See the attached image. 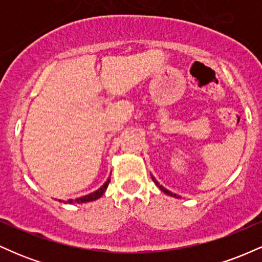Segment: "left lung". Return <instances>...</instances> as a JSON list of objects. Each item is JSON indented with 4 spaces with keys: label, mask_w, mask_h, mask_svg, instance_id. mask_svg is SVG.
<instances>
[{
    "label": "left lung",
    "mask_w": 262,
    "mask_h": 262,
    "mask_svg": "<svg viewBox=\"0 0 262 262\" xmlns=\"http://www.w3.org/2000/svg\"><path fill=\"white\" fill-rule=\"evenodd\" d=\"M151 179H152V181H154V182L156 183V186H158V187H159V188H160L162 192H165V193H166V194H170V196H172V197H179V196H177V194H175V193H172V192H170V191H167V189H166V188H164V187H162V186H160V185H159V183H158V181H156V180H155V179H154V177H152V176H151Z\"/></svg>",
    "instance_id": "left-lung-1"
}]
</instances>
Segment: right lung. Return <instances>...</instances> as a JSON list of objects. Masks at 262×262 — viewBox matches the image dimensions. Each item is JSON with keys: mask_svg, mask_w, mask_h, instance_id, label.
<instances>
[{"mask_svg": "<svg viewBox=\"0 0 262 262\" xmlns=\"http://www.w3.org/2000/svg\"><path fill=\"white\" fill-rule=\"evenodd\" d=\"M110 180H111V177L107 180L106 182H104V185L102 186L101 188L97 189V191H95V192H93V193L87 194V196L77 198V200H75V202L83 203V202H90V201H95V200H97V198H100L102 194L104 193V191H106V189H107V186H108V183H110ZM68 203H73V200H69Z\"/></svg>", "mask_w": 262, "mask_h": 262, "instance_id": "add662e5", "label": "right lung"}]
</instances>
